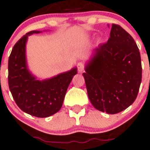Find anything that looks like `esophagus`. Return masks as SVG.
<instances>
[{
    "label": "esophagus",
    "instance_id": "obj_1",
    "mask_svg": "<svg viewBox=\"0 0 150 150\" xmlns=\"http://www.w3.org/2000/svg\"><path fill=\"white\" fill-rule=\"evenodd\" d=\"M78 71H79L80 72H83V64H82V63H78Z\"/></svg>",
    "mask_w": 150,
    "mask_h": 150
}]
</instances>
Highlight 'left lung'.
Wrapping results in <instances>:
<instances>
[{
  "instance_id": "8db88e82",
  "label": "left lung",
  "mask_w": 150,
  "mask_h": 150,
  "mask_svg": "<svg viewBox=\"0 0 150 150\" xmlns=\"http://www.w3.org/2000/svg\"><path fill=\"white\" fill-rule=\"evenodd\" d=\"M83 76L89 100L99 111L116 114L132 104L139 91L142 67L132 36L118 25H112L108 41L93 50Z\"/></svg>"
}]
</instances>
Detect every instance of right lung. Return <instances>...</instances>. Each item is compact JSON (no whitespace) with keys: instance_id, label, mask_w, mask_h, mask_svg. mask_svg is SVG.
<instances>
[{"instance_id":"obj_1","label":"right lung","mask_w":150,"mask_h":150,"mask_svg":"<svg viewBox=\"0 0 150 150\" xmlns=\"http://www.w3.org/2000/svg\"><path fill=\"white\" fill-rule=\"evenodd\" d=\"M40 33L31 31L15 44L9 58L8 82L12 97L22 111L47 117L61 110L67 88L78 69L74 67L48 79H37L28 69L26 45L29 35Z\"/></svg>"}]
</instances>
